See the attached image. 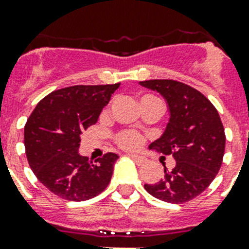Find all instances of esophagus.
I'll return each mask as SVG.
<instances>
[{
  "mask_svg": "<svg viewBox=\"0 0 249 249\" xmlns=\"http://www.w3.org/2000/svg\"><path fill=\"white\" fill-rule=\"evenodd\" d=\"M129 158L133 159L137 164H143L144 163V158L141 155H137V154H129Z\"/></svg>",
  "mask_w": 249,
  "mask_h": 249,
  "instance_id": "1",
  "label": "esophagus"
}]
</instances>
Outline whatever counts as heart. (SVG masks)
<instances>
[{
    "mask_svg": "<svg viewBox=\"0 0 249 249\" xmlns=\"http://www.w3.org/2000/svg\"><path fill=\"white\" fill-rule=\"evenodd\" d=\"M143 99H158V98L152 97V95H144L141 101H143ZM115 140H116V143L121 148L134 150V148L140 147L142 144L143 137L141 136L138 132H134V130H124V132L119 133Z\"/></svg>",
    "mask_w": 249,
    "mask_h": 249,
    "instance_id": "heart-1",
    "label": "heart"
}]
</instances>
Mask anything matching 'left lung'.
I'll return each mask as SVG.
<instances>
[{"instance_id": "1", "label": "left lung", "mask_w": 249, "mask_h": 249, "mask_svg": "<svg viewBox=\"0 0 249 249\" xmlns=\"http://www.w3.org/2000/svg\"><path fill=\"white\" fill-rule=\"evenodd\" d=\"M141 85L155 90L169 107V123L150 148L173 155L176 165L156 183H146L152 196L182 204L200 195L218 173L225 154V129L216 107L205 95L176 80H147Z\"/></svg>"}]
</instances>
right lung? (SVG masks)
<instances>
[{"mask_svg":"<svg viewBox=\"0 0 249 249\" xmlns=\"http://www.w3.org/2000/svg\"><path fill=\"white\" fill-rule=\"evenodd\" d=\"M120 84L75 85L55 90L37 103L24 126L25 155L38 181L71 201L97 196L108 186L119 156L95 161L79 154L80 136L97 123Z\"/></svg>","mask_w":249,"mask_h":249,"instance_id":"1","label":"right lung"}]
</instances>
